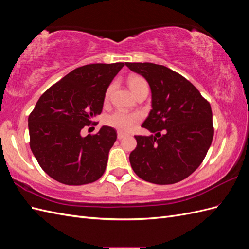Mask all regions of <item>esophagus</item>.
<instances>
[{"label": "esophagus", "instance_id": "1", "mask_svg": "<svg viewBox=\"0 0 249 249\" xmlns=\"http://www.w3.org/2000/svg\"><path fill=\"white\" fill-rule=\"evenodd\" d=\"M125 136H126V134H125V133H123V132H117V138H118L119 140L124 139Z\"/></svg>", "mask_w": 249, "mask_h": 249}]
</instances>
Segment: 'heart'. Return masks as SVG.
Instances as JSON below:
<instances>
[{
    "label": "heart",
    "instance_id": "heart-1",
    "mask_svg": "<svg viewBox=\"0 0 249 249\" xmlns=\"http://www.w3.org/2000/svg\"><path fill=\"white\" fill-rule=\"evenodd\" d=\"M127 85H129L131 91L136 96L142 91H148V85L146 81L137 74H131L127 78ZM112 86H110L106 92V97L109 96ZM140 120V115L137 113H126L124 111H115L112 114L108 115L105 119L107 125L114 127L120 132H126L131 130Z\"/></svg>",
    "mask_w": 249,
    "mask_h": 249
}]
</instances>
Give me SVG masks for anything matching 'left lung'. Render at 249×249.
Returning a JSON list of instances; mask_svg holds the SVG:
<instances>
[{
	"label": "left lung",
	"mask_w": 249,
	"mask_h": 249,
	"mask_svg": "<svg viewBox=\"0 0 249 249\" xmlns=\"http://www.w3.org/2000/svg\"><path fill=\"white\" fill-rule=\"evenodd\" d=\"M152 92V110L142 124L149 136H135L131 166L146 182L169 185L183 180L205 159L214 136L210 104L191 83L168 67L129 63Z\"/></svg>",
	"instance_id": "obj_1"
}]
</instances>
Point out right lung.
<instances>
[{
    "mask_svg": "<svg viewBox=\"0 0 249 249\" xmlns=\"http://www.w3.org/2000/svg\"><path fill=\"white\" fill-rule=\"evenodd\" d=\"M124 63L88 64L66 74L44 92L28 119L30 147L52 178L65 185H85L105 172L117 134L103 125L83 137L81 130L101 114L105 95Z\"/></svg>",
    "mask_w": 249,
    "mask_h": 249,
    "instance_id": "obj_1",
    "label": "right lung"
}]
</instances>
